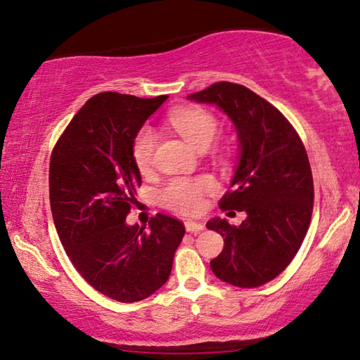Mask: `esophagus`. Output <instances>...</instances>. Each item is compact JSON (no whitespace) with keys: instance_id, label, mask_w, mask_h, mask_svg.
I'll return each instance as SVG.
<instances>
[{"instance_id":"obj_1","label":"esophagus","mask_w":360,"mask_h":360,"mask_svg":"<svg viewBox=\"0 0 360 360\" xmlns=\"http://www.w3.org/2000/svg\"><path fill=\"white\" fill-rule=\"evenodd\" d=\"M186 230H188L189 233H199L204 230V225L199 222H193V220H188V222H186Z\"/></svg>"}]
</instances>
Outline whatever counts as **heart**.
Listing matches in <instances>:
<instances>
[{"instance_id": "b5f03b06", "label": "heart", "mask_w": 360, "mask_h": 360, "mask_svg": "<svg viewBox=\"0 0 360 360\" xmlns=\"http://www.w3.org/2000/svg\"><path fill=\"white\" fill-rule=\"evenodd\" d=\"M172 128L195 150H205L219 133V122L212 113L202 108H179L171 113ZM156 148V133L141 128L133 140L131 155L138 169L146 172L153 165ZM212 177H177L160 191V200L166 209L181 214H198L204 207V195L214 191Z\"/></svg>"}]
</instances>
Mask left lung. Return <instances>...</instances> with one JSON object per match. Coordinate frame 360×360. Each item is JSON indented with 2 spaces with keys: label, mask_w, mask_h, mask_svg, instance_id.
I'll return each mask as SVG.
<instances>
[{
  "label": "left lung",
  "mask_w": 360,
  "mask_h": 360,
  "mask_svg": "<svg viewBox=\"0 0 360 360\" xmlns=\"http://www.w3.org/2000/svg\"><path fill=\"white\" fill-rule=\"evenodd\" d=\"M212 103L236 124L237 169L220 209L245 212L240 225L215 217L207 229L224 237V250L210 262L214 275L240 288H257L290 265L313 214V174L298 133L280 110L243 85L217 82L188 95Z\"/></svg>",
  "instance_id": "left-lung-1"
}]
</instances>
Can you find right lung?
Returning a JSON list of instances; mask_svg holds the SVG:
<instances>
[{
    "mask_svg": "<svg viewBox=\"0 0 360 360\" xmlns=\"http://www.w3.org/2000/svg\"><path fill=\"white\" fill-rule=\"evenodd\" d=\"M166 98L94 95L51 156V210L67 257L92 288L120 303L145 300L166 283L186 232L165 214L148 229L127 224L141 186L133 140Z\"/></svg>",
    "mask_w": 360,
    "mask_h": 360,
    "instance_id": "1",
    "label": "right lung"
}]
</instances>
